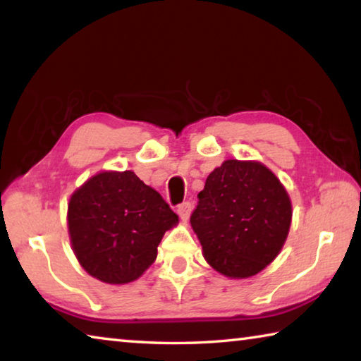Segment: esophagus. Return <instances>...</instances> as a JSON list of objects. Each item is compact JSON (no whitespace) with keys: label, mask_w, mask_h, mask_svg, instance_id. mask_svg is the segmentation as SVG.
<instances>
[{"label":"esophagus","mask_w":361,"mask_h":361,"mask_svg":"<svg viewBox=\"0 0 361 361\" xmlns=\"http://www.w3.org/2000/svg\"><path fill=\"white\" fill-rule=\"evenodd\" d=\"M191 210H192V205L191 202H183L178 205V209H176V213H178V216L183 219V221H186L191 215Z\"/></svg>","instance_id":"obj_1"}]
</instances>
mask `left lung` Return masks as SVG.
Returning a JSON list of instances; mask_svg holds the SVG:
<instances>
[{
	"label": "left lung",
	"instance_id": "obj_1",
	"mask_svg": "<svg viewBox=\"0 0 361 361\" xmlns=\"http://www.w3.org/2000/svg\"><path fill=\"white\" fill-rule=\"evenodd\" d=\"M191 226L204 258L229 279H248L277 258L291 226V200L272 170L228 159L207 176Z\"/></svg>",
	"mask_w": 361,
	"mask_h": 361
}]
</instances>
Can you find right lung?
Instances as JSON below:
<instances>
[{"mask_svg":"<svg viewBox=\"0 0 361 361\" xmlns=\"http://www.w3.org/2000/svg\"><path fill=\"white\" fill-rule=\"evenodd\" d=\"M68 234L89 276L124 285L154 262L166 231L178 216L132 170H103L79 186L68 204Z\"/></svg>","mask_w":361,"mask_h":361,"instance_id":"1","label":"right lung"}]
</instances>
